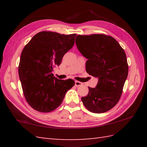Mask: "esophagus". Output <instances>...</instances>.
I'll use <instances>...</instances> for the list:
<instances>
[{
    "instance_id": "esophagus-1",
    "label": "esophagus",
    "mask_w": 147,
    "mask_h": 147,
    "mask_svg": "<svg viewBox=\"0 0 147 147\" xmlns=\"http://www.w3.org/2000/svg\"><path fill=\"white\" fill-rule=\"evenodd\" d=\"M83 85L82 83H81L80 82H78V81H76L75 82V86H82Z\"/></svg>"
}]
</instances>
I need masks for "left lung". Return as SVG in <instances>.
Segmentation results:
<instances>
[{"instance_id":"obj_1","label":"left lung","mask_w":147,"mask_h":147,"mask_svg":"<svg viewBox=\"0 0 147 147\" xmlns=\"http://www.w3.org/2000/svg\"><path fill=\"white\" fill-rule=\"evenodd\" d=\"M76 44L88 59L86 72L98 80L95 88L88 87V95L82 97V100L90 112H107L119 100L127 77L125 52L114 38L102 34L78 35Z\"/></svg>"}]
</instances>
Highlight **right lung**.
I'll return each instance as SVG.
<instances>
[{"instance_id": "right-lung-1", "label": "right lung", "mask_w": 147, "mask_h": 147, "mask_svg": "<svg viewBox=\"0 0 147 147\" xmlns=\"http://www.w3.org/2000/svg\"><path fill=\"white\" fill-rule=\"evenodd\" d=\"M76 34L36 33L21 52L19 76L27 102L35 110L49 112L57 108L74 81L59 80L52 73L65 53L73 47Z\"/></svg>"}]
</instances>
